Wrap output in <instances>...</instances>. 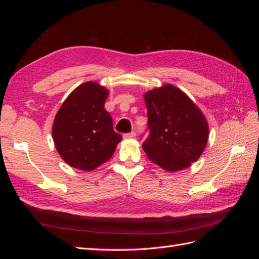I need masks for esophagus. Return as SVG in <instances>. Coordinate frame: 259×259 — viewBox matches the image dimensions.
Here are the masks:
<instances>
[{"mask_svg":"<svg viewBox=\"0 0 259 259\" xmlns=\"http://www.w3.org/2000/svg\"><path fill=\"white\" fill-rule=\"evenodd\" d=\"M136 136V133L135 132H131V133H125L123 135V137L125 139H128V138H134Z\"/></svg>","mask_w":259,"mask_h":259,"instance_id":"1","label":"esophagus"}]
</instances>
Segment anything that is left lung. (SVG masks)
<instances>
[{"mask_svg":"<svg viewBox=\"0 0 259 259\" xmlns=\"http://www.w3.org/2000/svg\"><path fill=\"white\" fill-rule=\"evenodd\" d=\"M149 135L143 148L149 160L168 171L197 161L208 138L204 115L184 92L166 84L145 94Z\"/></svg>","mask_w":259,"mask_h":259,"instance_id":"1","label":"left lung"}]
</instances>
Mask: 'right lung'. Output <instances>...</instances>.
Instances as JSON below:
<instances>
[{
	"instance_id": "right-lung-1",
	"label": "right lung",
	"mask_w": 259,
	"mask_h": 259,
	"mask_svg": "<svg viewBox=\"0 0 259 259\" xmlns=\"http://www.w3.org/2000/svg\"><path fill=\"white\" fill-rule=\"evenodd\" d=\"M108 91L103 86L86 82L70 94L55 117V146L72 167L95 169L111 158L122 140L105 109Z\"/></svg>"
}]
</instances>
